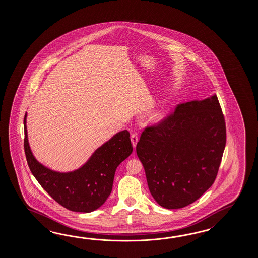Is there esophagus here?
Here are the masks:
<instances>
[{"label":"esophagus","instance_id":"1","mask_svg":"<svg viewBox=\"0 0 258 258\" xmlns=\"http://www.w3.org/2000/svg\"><path fill=\"white\" fill-rule=\"evenodd\" d=\"M131 141L133 147H134V148H136L137 142H138V136H137V134H133V135H132Z\"/></svg>","mask_w":258,"mask_h":258}]
</instances>
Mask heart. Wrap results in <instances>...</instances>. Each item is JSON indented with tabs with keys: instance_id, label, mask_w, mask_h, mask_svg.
<instances>
[{
	"instance_id": "b5f03b06",
	"label": "heart",
	"mask_w": 258,
	"mask_h": 258,
	"mask_svg": "<svg viewBox=\"0 0 258 258\" xmlns=\"http://www.w3.org/2000/svg\"><path fill=\"white\" fill-rule=\"evenodd\" d=\"M160 116H161V113H160V111H159V110H157V111H155L153 114H152V118H153V119H155V120H157V119H159Z\"/></svg>"
}]
</instances>
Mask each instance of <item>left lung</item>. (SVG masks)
<instances>
[{"label": "left lung", "instance_id": "obj_1", "mask_svg": "<svg viewBox=\"0 0 258 258\" xmlns=\"http://www.w3.org/2000/svg\"><path fill=\"white\" fill-rule=\"evenodd\" d=\"M226 145V123L218 97L177 105L145 127L137 145L157 203L165 209L194 203L213 184Z\"/></svg>", "mask_w": 258, "mask_h": 258}]
</instances>
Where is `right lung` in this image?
Returning a JSON list of instances; mask_svg holds the SVG:
<instances>
[{
	"label": "right lung",
	"mask_w": 258,
	"mask_h": 258,
	"mask_svg": "<svg viewBox=\"0 0 258 258\" xmlns=\"http://www.w3.org/2000/svg\"><path fill=\"white\" fill-rule=\"evenodd\" d=\"M24 118V149L36 180L55 201L76 212L88 213L101 207L111 192L116 169L133 151L130 134L120 132L98 148L82 168L68 173L47 169L34 158L28 142Z\"/></svg>",
	"instance_id": "1"
}]
</instances>
